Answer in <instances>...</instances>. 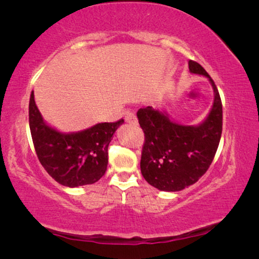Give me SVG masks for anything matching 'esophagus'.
Listing matches in <instances>:
<instances>
[{
  "label": "esophagus",
  "instance_id": "esophagus-1",
  "mask_svg": "<svg viewBox=\"0 0 259 259\" xmlns=\"http://www.w3.org/2000/svg\"><path fill=\"white\" fill-rule=\"evenodd\" d=\"M125 120L130 123H137V115L133 112H127L125 114Z\"/></svg>",
  "mask_w": 259,
  "mask_h": 259
}]
</instances>
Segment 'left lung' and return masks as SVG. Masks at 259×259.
<instances>
[{
	"mask_svg": "<svg viewBox=\"0 0 259 259\" xmlns=\"http://www.w3.org/2000/svg\"><path fill=\"white\" fill-rule=\"evenodd\" d=\"M189 68L191 73L208 77L214 91L213 106L201 125H178L151 106L137 113L145 134L141 175L160 191L176 192L197 183L210 167L221 141L223 105L218 88L199 63L190 60Z\"/></svg>",
	"mask_w": 259,
	"mask_h": 259,
	"instance_id": "left-lung-1",
	"label": "left lung"
}]
</instances>
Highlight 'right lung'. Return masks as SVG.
I'll use <instances>...</instances> for the list:
<instances>
[{
    "label": "right lung",
    "mask_w": 259,
    "mask_h": 259,
    "mask_svg": "<svg viewBox=\"0 0 259 259\" xmlns=\"http://www.w3.org/2000/svg\"><path fill=\"white\" fill-rule=\"evenodd\" d=\"M123 119L101 122L76 133H60L42 119L35 105L34 92L29 100V127L35 152L46 171L59 184L76 187L97 183L108 164V145Z\"/></svg>",
    "instance_id": "1"
}]
</instances>
